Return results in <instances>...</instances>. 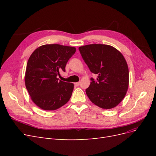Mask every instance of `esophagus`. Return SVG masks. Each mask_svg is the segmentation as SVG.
Wrapping results in <instances>:
<instances>
[{
	"label": "esophagus",
	"instance_id": "1",
	"mask_svg": "<svg viewBox=\"0 0 156 156\" xmlns=\"http://www.w3.org/2000/svg\"><path fill=\"white\" fill-rule=\"evenodd\" d=\"M80 84V82H77V83H75V86H77V87H78L79 85Z\"/></svg>",
	"mask_w": 156,
	"mask_h": 156
}]
</instances>
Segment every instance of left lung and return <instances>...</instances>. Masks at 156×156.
<instances>
[{"instance_id": "obj_1", "label": "left lung", "mask_w": 156, "mask_h": 156, "mask_svg": "<svg viewBox=\"0 0 156 156\" xmlns=\"http://www.w3.org/2000/svg\"><path fill=\"white\" fill-rule=\"evenodd\" d=\"M90 72L98 76L92 79L86 94L94 104L110 109L123 100L129 86V69L126 60L114 47L90 44L79 48Z\"/></svg>"}]
</instances>
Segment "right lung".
<instances>
[{
	"label": "right lung",
	"mask_w": 156,
	"mask_h": 156,
	"mask_svg": "<svg viewBox=\"0 0 156 156\" xmlns=\"http://www.w3.org/2000/svg\"><path fill=\"white\" fill-rule=\"evenodd\" d=\"M73 47L59 44L41 45L31 54L27 64L25 86L32 101L45 111H55L68 103L73 84L59 81L68 60L75 53Z\"/></svg>",
	"instance_id": "add662e5"
}]
</instances>
